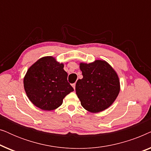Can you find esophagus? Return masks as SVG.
<instances>
[{"mask_svg": "<svg viewBox=\"0 0 151 151\" xmlns=\"http://www.w3.org/2000/svg\"><path fill=\"white\" fill-rule=\"evenodd\" d=\"M72 86H73V88H74V90H75L76 89V83L72 84Z\"/></svg>", "mask_w": 151, "mask_h": 151, "instance_id": "1", "label": "esophagus"}]
</instances>
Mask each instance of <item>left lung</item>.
Returning <instances> with one entry per match:
<instances>
[{
    "label": "left lung",
    "instance_id": "left-lung-1",
    "mask_svg": "<svg viewBox=\"0 0 151 151\" xmlns=\"http://www.w3.org/2000/svg\"><path fill=\"white\" fill-rule=\"evenodd\" d=\"M83 78L76 84V94L84 109L92 113L105 110L113 104L119 92V78L104 60L80 63Z\"/></svg>",
    "mask_w": 151,
    "mask_h": 151
}]
</instances>
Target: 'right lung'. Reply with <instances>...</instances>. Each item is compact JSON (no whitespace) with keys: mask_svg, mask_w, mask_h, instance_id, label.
Listing matches in <instances>:
<instances>
[{"mask_svg":"<svg viewBox=\"0 0 151 151\" xmlns=\"http://www.w3.org/2000/svg\"><path fill=\"white\" fill-rule=\"evenodd\" d=\"M64 65L53 57L39 59L28 69L24 78V88L31 102L45 111L57 109L63 99L74 89L67 81Z\"/></svg>","mask_w":151,"mask_h":151,"instance_id":"obj_1","label":"right lung"}]
</instances>
